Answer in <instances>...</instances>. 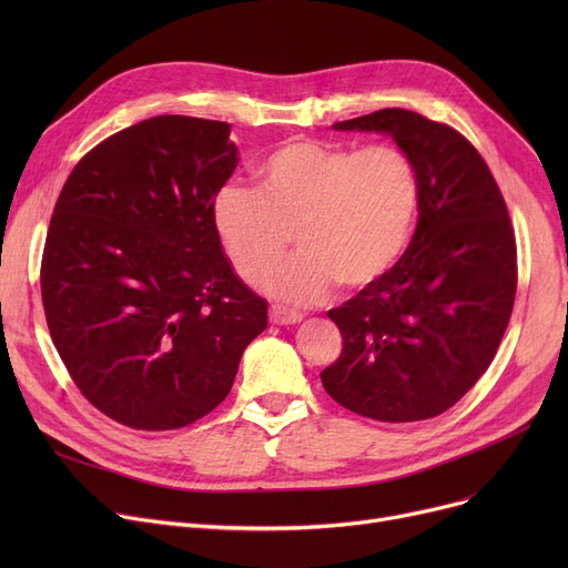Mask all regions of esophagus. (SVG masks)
I'll return each mask as SVG.
<instances>
[{
	"instance_id": "1",
	"label": "esophagus",
	"mask_w": 568,
	"mask_h": 568,
	"mask_svg": "<svg viewBox=\"0 0 568 568\" xmlns=\"http://www.w3.org/2000/svg\"><path fill=\"white\" fill-rule=\"evenodd\" d=\"M268 320H272L274 324H281V326H287V324H296V322H302L304 320V315H300V313H294V311H287V308H283V306H272L268 308Z\"/></svg>"
}]
</instances>
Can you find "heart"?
<instances>
[{"mask_svg": "<svg viewBox=\"0 0 568 568\" xmlns=\"http://www.w3.org/2000/svg\"><path fill=\"white\" fill-rule=\"evenodd\" d=\"M260 191L225 184L214 225L236 274L266 276L294 230L300 253L274 268L266 287L278 300L313 306L334 283L359 290L389 272L414 223L419 186L396 146L290 140L257 165Z\"/></svg>", "mask_w": 568, "mask_h": 568, "instance_id": "b5f03b06", "label": "heart"}]
</instances>
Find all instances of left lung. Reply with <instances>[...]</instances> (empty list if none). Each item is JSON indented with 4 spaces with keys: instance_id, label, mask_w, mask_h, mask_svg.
<instances>
[{
    "instance_id": "8db88e82",
    "label": "left lung",
    "mask_w": 568,
    "mask_h": 568,
    "mask_svg": "<svg viewBox=\"0 0 568 568\" xmlns=\"http://www.w3.org/2000/svg\"><path fill=\"white\" fill-rule=\"evenodd\" d=\"M334 131L389 135L419 186L405 255L329 315L343 352L320 373L336 403L375 422H422L456 405L501 343L516 300V236L481 154L454 129L384 108Z\"/></svg>"
}]
</instances>
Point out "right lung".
<instances>
[{"mask_svg":"<svg viewBox=\"0 0 568 568\" xmlns=\"http://www.w3.org/2000/svg\"><path fill=\"white\" fill-rule=\"evenodd\" d=\"M230 124L144 119L71 172L45 236L48 329L82 396L135 430L182 428L230 394L266 302L234 274L214 197Z\"/></svg>","mask_w":568,"mask_h":568,"instance_id":"1","label":"right lung"}]
</instances>
